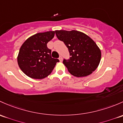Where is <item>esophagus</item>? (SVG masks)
Masks as SVG:
<instances>
[{"label":"esophagus","mask_w":123,"mask_h":123,"mask_svg":"<svg viewBox=\"0 0 123 123\" xmlns=\"http://www.w3.org/2000/svg\"><path fill=\"white\" fill-rule=\"evenodd\" d=\"M59 61H60L61 62H62V60H63V58H62V56H59Z\"/></svg>","instance_id":"1"}]
</instances>
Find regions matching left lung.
<instances>
[{
  "mask_svg": "<svg viewBox=\"0 0 123 123\" xmlns=\"http://www.w3.org/2000/svg\"><path fill=\"white\" fill-rule=\"evenodd\" d=\"M56 35L63 41L70 54V59L63 63L72 75L83 77L91 74L98 67L101 52L95 42L83 32L55 31Z\"/></svg>",
  "mask_w": 123,
  "mask_h": 123,
  "instance_id": "left-lung-1",
  "label": "left lung"
}]
</instances>
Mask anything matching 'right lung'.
Instances as JSON below:
<instances>
[{
  "label": "right lung",
  "mask_w": 123,
  "mask_h": 123,
  "mask_svg": "<svg viewBox=\"0 0 123 123\" xmlns=\"http://www.w3.org/2000/svg\"><path fill=\"white\" fill-rule=\"evenodd\" d=\"M55 31L40 32L31 36L22 45L18 64L22 72L33 79H43L51 73L59 59L51 57L47 43L54 37Z\"/></svg>",
  "instance_id": "obj_1"
}]
</instances>
